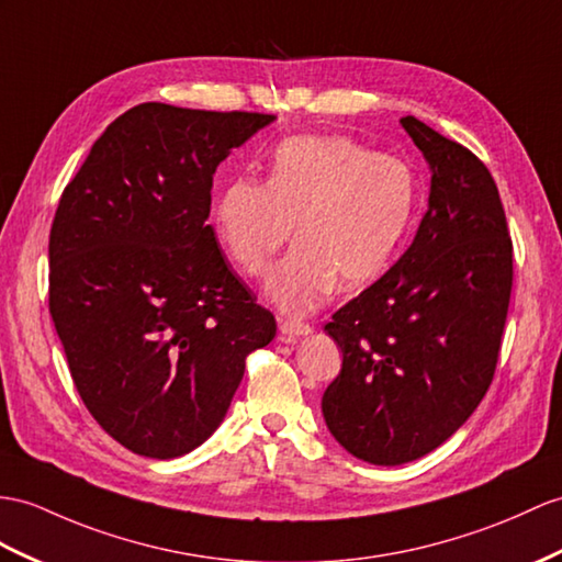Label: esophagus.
Segmentation results:
<instances>
[{
	"label": "esophagus",
	"mask_w": 562,
	"mask_h": 562,
	"mask_svg": "<svg viewBox=\"0 0 562 562\" xmlns=\"http://www.w3.org/2000/svg\"><path fill=\"white\" fill-rule=\"evenodd\" d=\"M279 331L283 336V340H291V338H297V336L312 334V326L305 324V322H295V319H281Z\"/></svg>",
	"instance_id": "esophagus-1"
}]
</instances>
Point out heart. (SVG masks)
<instances>
[{
	"label": "heart",
	"instance_id": "1",
	"mask_svg": "<svg viewBox=\"0 0 562 562\" xmlns=\"http://www.w3.org/2000/svg\"><path fill=\"white\" fill-rule=\"evenodd\" d=\"M415 178L401 159L340 135H297L277 147L267 183L234 178L214 204L226 255L250 277L297 245L271 273L267 295L289 314L317 310L328 293L376 281L415 216Z\"/></svg>",
	"mask_w": 562,
	"mask_h": 562
}]
</instances>
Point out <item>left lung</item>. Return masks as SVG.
I'll list each match as a JSON object with an SVG mask.
<instances>
[{
    "mask_svg": "<svg viewBox=\"0 0 562 562\" xmlns=\"http://www.w3.org/2000/svg\"><path fill=\"white\" fill-rule=\"evenodd\" d=\"M401 126L429 164V207L398 262L324 326L344 352L322 398L326 427L350 456L386 468L431 453L482 403L513 291L488 169L415 116Z\"/></svg>",
    "mask_w": 562,
    "mask_h": 562,
    "instance_id": "obj_1",
    "label": "left lung"
}]
</instances>
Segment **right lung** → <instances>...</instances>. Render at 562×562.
Instances as JSON below:
<instances>
[{"label": "right lung", "mask_w": 562, "mask_h": 562, "mask_svg": "<svg viewBox=\"0 0 562 562\" xmlns=\"http://www.w3.org/2000/svg\"><path fill=\"white\" fill-rule=\"evenodd\" d=\"M273 119L145 102L64 188L49 314L80 398L133 453L171 460L207 441L245 358L277 336L207 224L216 167Z\"/></svg>", "instance_id": "1"}]
</instances>
